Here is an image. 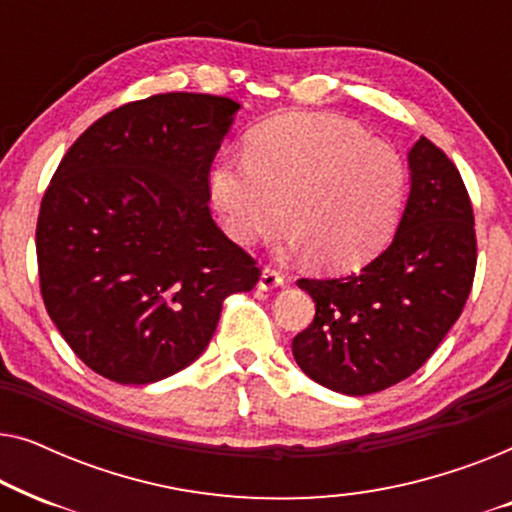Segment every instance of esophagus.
Segmentation results:
<instances>
[{
  "instance_id": "1",
  "label": "esophagus",
  "mask_w": 512,
  "mask_h": 512,
  "mask_svg": "<svg viewBox=\"0 0 512 512\" xmlns=\"http://www.w3.org/2000/svg\"><path fill=\"white\" fill-rule=\"evenodd\" d=\"M282 284H284L282 272L270 268V265H265L263 272H261V279H258V286L268 291V289H277V286H282Z\"/></svg>"
}]
</instances>
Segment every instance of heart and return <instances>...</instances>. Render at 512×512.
<instances>
[{"label": "heart", "mask_w": 512, "mask_h": 512, "mask_svg": "<svg viewBox=\"0 0 512 512\" xmlns=\"http://www.w3.org/2000/svg\"><path fill=\"white\" fill-rule=\"evenodd\" d=\"M223 228L237 244L275 235L321 268H354L394 235L408 170L394 146L331 114H286L256 128L247 156L223 158L209 177Z\"/></svg>", "instance_id": "b5f03b06"}]
</instances>
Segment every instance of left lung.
Segmentation results:
<instances>
[{
	"instance_id": "obj_1",
	"label": "left lung",
	"mask_w": 512,
	"mask_h": 512,
	"mask_svg": "<svg viewBox=\"0 0 512 512\" xmlns=\"http://www.w3.org/2000/svg\"><path fill=\"white\" fill-rule=\"evenodd\" d=\"M408 160V205L389 247L345 277L298 279L317 312L293 338V359L347 396L377 394L422 368L473 286L478 240L464 179L426 137Z\"/></svg>"
}]
</instances>
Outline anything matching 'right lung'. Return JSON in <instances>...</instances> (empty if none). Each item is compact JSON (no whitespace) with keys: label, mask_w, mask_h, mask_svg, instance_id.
<instances>
[{"label":"right lung","mask_w":512,"mask_h":512,"mask_svg":"<svg viewBox=\"0 0 512 512\" xmlns=\"http://www.w3.org/2000/svg\"><path fill=\"white\" fill-rule=\"evenodd\" d=\"M240 104L163 93L90 125L60 160L37 219L39 286L74 354L118 384L191 366L256 258L209 212V170Z\"/></svg>","instance_id":"obj_1"}]
</instances>
